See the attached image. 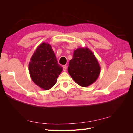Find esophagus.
<instances>
[{"label": "esophagus", "mask_w": 133, "mask_h": 133, "mask_svg": "<svg viewBox=\"0 0 133 133\" xmlns=\"http://www.w3.org/2000/svg\"><path fill=\"white\" fill-rule=\"evenodd\" d=\"M63 71H66V69H67V66H66V65H64V66H63Z\"/></svg>", "instance_id": "1"}]
</instances>
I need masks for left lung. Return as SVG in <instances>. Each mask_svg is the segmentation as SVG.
Listing matches in <instances>:
<instances>
[{
  "label": "left lung",
  "mask_w": 133,
  "mask_h": 133,
  "mask_svg": "<svg viewBox=\"0 0 133 133\" xmlns=\"http://www.w3.org/2000/svg\"><path fill=\"white\" fill-rule=\"evenodd\" d=\"M68 71L78 85L87 87L94 83L100 72V66L94 53L87 47L74 51Z\"/></svg>",
  "instance_id": "obj_1"
}]
</instances>
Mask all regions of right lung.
I'll list each match as a JSON object with an SVG mask.
<instances>
[{
    "mask_svg": "<svg viewBox=\"0 0 133 133\" xmlns=\"http://www.w3.org/2000/svg\"><path fill=\"white\" fill-rule=\"evenodd\" d=\"M63 68L58 64L49 44L43 43L37 47L29 63L30 76L36 85L49 90L57 82Z\"/></svg>",
    "mask_w": 133,
    "mask_h": 133,
    "instance_id": "obj_1",
    "label": "right lung"
}]
</instances>
